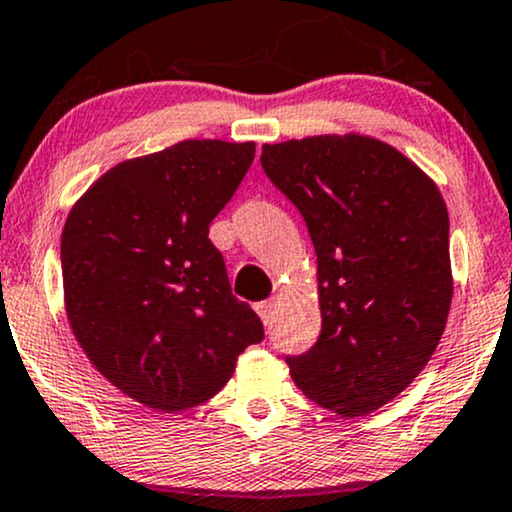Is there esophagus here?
<instances>
[{
  "label": "esophagus",
  "mask_w": 512,
  "mask_h": 512,
  "mask_svg": "<svg viewBox=\"0 0 512 512\" xmlns=\"http://www.w3.org/2000/svg\"><path fill=\"white\" fill-rule=\"evenodd\" d=\"M254 310L261 317L263 324H270L272 322V315H275V301H261L254 305Z\"/></svg>",
  "instance_id": "34e87169"
}]
</instances>
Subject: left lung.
I'll return each mask as SVG.
<instances>
[{"label": "left lung", "mask_w": 512, "mask_h": 512, "mask_svg": "<svg viewBox=\"0 0 512 512\" xmlns=\"http://www.w3.org/2000/svg\"><path fill=\"white\" fill-rule=\"evenodd\" d=\"M261 164L301 211L317 254L322 331L287 357L294 383L338 416L395 400L447 324L449 214L433 178L364 134L265 143Z\"/></svg>", "instance_id": "obj_1"}]
</instances>
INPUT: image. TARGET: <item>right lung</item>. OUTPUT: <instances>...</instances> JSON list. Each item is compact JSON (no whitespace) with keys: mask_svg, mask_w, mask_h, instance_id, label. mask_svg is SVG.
Masks as SVG:
<instances>
[{"mask_svg":"<svg viewBox=\"0 0 512 512\" xmlns=\"http://www.w3.org/2000/svg\"><path fill=\"white\" fill-rule=\"evenodd\" d=\"M256 143L181 141L124 159L72 204L63 301L89 362L143 407L174 414L214 397L263 324L232 296L214 221Z\"/></svg>","mask_w":512,"mask_h":512,"instance_id":"add662e5","label":"right lung"}]
</instances>
